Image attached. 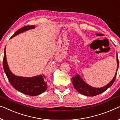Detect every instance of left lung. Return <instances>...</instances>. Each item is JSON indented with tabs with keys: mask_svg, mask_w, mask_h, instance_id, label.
I'll return each instance as SVG.
<instances>
[{
	"mask_svg": "<svg viewBox=\"0 0 120 120\" xmlns=\"http://www.w3.org/2000/svg\"><path fill=\"white\" fill-rule=\"evenodd\" d=\"M96 35L98 36H102L103 34L101 33H96ZM116 61H117V69L116 71V73L115 76L113 79L112 80V81L109 82L107 85L104 87H101V88H95L90 86L86 82H85L83 81V80L81 78L80 75L78 74L75 76L71 78V82L73 85V86L76 90L80 94L88 96H94L98 95L104 92L107 89L109 88L113 84L114 81H115L117 71L119 67V59H118L117 54L116 53Z\"/></svg>",
	"mask_w": 120,
	"mask_h": 120,
	"instance_id": "1",
	"label": "left lung"
}]
</instances>
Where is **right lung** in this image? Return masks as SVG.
I'll return each mask as SVG.
<instances>
[{
  "instance_id": "1",
  "label": "right lung",
  "mask_w": 120,
  "mask_h": 120,
  "mask_svg": "<svg viewBox=\"0 0 120 120\" xmlns=\"http://www.w3.org/2000/svg\"><path fill=\"white\" fill-rule=\"evenodd\" d=\"M34 25L26 26L21 27L14 33L10 39L14 37L20 33L35 28ZM3 68L7 77L10 83L14 88L28 95L37 96L42 93L47 89V82L44 81V75L33 76V77H22L17 76L12 73L10 70L6 55V46L4 49V55L3 59Z\"/></svg>"
}]
</instances>
